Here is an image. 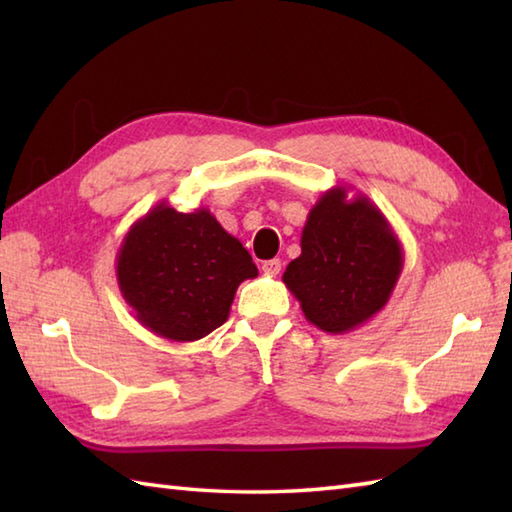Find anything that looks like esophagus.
Segmentation results:
<instances>
[{
  "label": "esophagus",
  "mask_w": 512,
  "mask_h": 512,
  "mask_svg": "<svg viewBox=\"0 0 512 512\" xmlns=\"http://www.w3.org/2000/svg\"><path fill=\"white\" fill-rule=\"evenodd\" d=\"M262 270H264L266 275L275 277V275H279V270H281V262H279V259H268V262H264V264H262Z\"/></svg>",
  "instance_id": "obj_1"
}]
</instances>
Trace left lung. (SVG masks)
<instances>
[{
	"label": "left lung",
	"instance_id": "obj_1",
	"mask_svg": "<svg viewBox=\"0 0 512 512\" xmlns=\"http://www.w3.org/2000/svg\"><path fill=\"white\" fill-rule=\"evenodd\" d=\"M347 187L325 191L301 231V255L284 273L306 319L328 334H345L387 306L402 273V246L383 211Z\"/></svg>",
	"mask_w": 512,
	"mask_h": 512
}]
</instances>
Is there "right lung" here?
<instances>
[{"mask_svg":"<svg viewBox=\"0 0 512 512\" xmlns=\"http://www.w3.org/2000/svg\"><path fill=\"white\" fill-rule=\"evenodd\" d=\"M253 277V257L209 209L180 213L167 200L132 224L116 255L118 288L136 321L176 343L220 328L239 284Z\"/></svg>","mask_w":512,"mask_h":512,"instance_id":"obj_1","label":"right lung"}]
</instances>
